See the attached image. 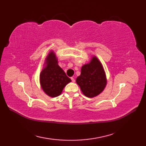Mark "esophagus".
I'll use <instances>...</instances> for the list:
<instances>
[{"mask_svg": "<svg viewBox=\"0 0 146 146\" xmlns=\"http://www.w3.org/2000/svg\"><path fill=\"white\" fill-rule=\"evenodd\" d=\"M70 79H71V80L72 82H76V80H75V79L73 78V77H70Z\"/></svg>", "mask_w": 146, "mask_h": 146, "instance_id": "obj_1", "label": "esophagus"}]
</instances>
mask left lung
I'll return each mask as SVG.
<instances>
[{"label":"left lung","instance_id":"1","mask_svg":"<svg viewBox=\"0 0 146 146\" xmlns=\"http://www.w3.org/2000/svg\"><path fill=\"white\" fill-rule=\"evenodd\" d=\"M76 83L88 98H94L104 91L107 78L103 66L96 56H92L89 63L82 66L81 74L77 78Z\"/></svg>","mask_w":146,"mask_h":146}]
</instances>
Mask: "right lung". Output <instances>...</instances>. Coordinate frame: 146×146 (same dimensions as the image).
Segmentation results:
<instances>
[{
    "label": "right lung",
    "instance_id": "add662e5",
    "mask_svg": "<svg viewBox=\"0 0 146 146\" xmlns=\"http://www.w3.org/2000/svg\"><path fill=\"white\" fill-rule=\"evenodd\" d=\"M46 66L41 72L39 79L42 90L52 98L61 94L64 86L71 82L58 64L55 53L50 51L46 58Z\"/></svg>",
    "mask_w": 146,
    "mask_h": 146
}]
</instances>
